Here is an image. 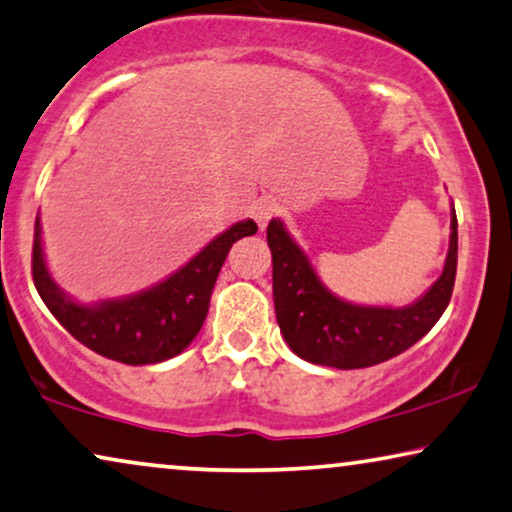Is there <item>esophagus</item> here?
<instances>
[{
	"instance_id": "34e87169",
	"label": "esophagus",
	"mask_w": 512,
	"mask_h": 512,
	"mask_svg": "<svg viewBox=\"0 0 512 512\" xmlns=\"http://www.w3.org/2000/svg\"><path fill=\"white\" fill-rule=\"evenodd\" d=\"M277 212H279V205H277V201H272V198H261V201L254 203V207H251V217H254V221L261 231L270 224V219Z\"/></svg>"
}]
</instances>
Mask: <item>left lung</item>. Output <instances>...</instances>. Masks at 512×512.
I'll return each instance as SVG.
<instances>
[{
	"mask_svg": "<svg viewBox=\"0 0 512 512\" xmlns=\"http://www.w3.org/2000/svg\"><path fill=\"white\" fill-rule=\"evenodd\" d=\"M274 314L295 355L314 365L362 369L404 353L446 311L457 272V214L441 277L406 307H365L332 295L279 219L268 224Z\"/></svg>",
	"mask_w": 512,
	"mask_h": 512,
	"instance_id": "1",
	"label": "left lung"
}]
</instances>
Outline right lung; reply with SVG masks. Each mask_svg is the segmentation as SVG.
<instances>
[{"mask_svg": "<svg viewBox=\"0 0 512 512\" xmlns=\"http://www.w3.org/2000/svg\"><path fill=\"white\" fill-rule=\"evenodd\" d=\"M256 231L258 226L251 219L238 221L157 286L127 298L80 305L50 277L43 258L41 221L36 217L32 249L34 286L50 314L80 344L124 365H154L175 358L194 342L210 309L214 281L233 242Z\"/></svg>", "mask_w": 512, "mask_h": 512, "instance_id": "right-lung-1", "label": "right lung"}]
</instances>
